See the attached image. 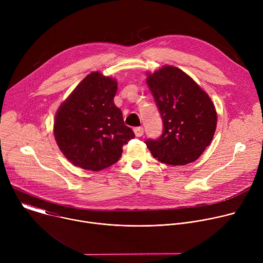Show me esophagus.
I'll list each match as a JSON object with an SVG mask.
<instances>
[{
    "mask_svg": "<svg viewBox=\"0 0 263 263\" xmlns=\"http://www.w3.org/2000/svg\"><path fill=\"white\" fill-rule=\"evenodd\" d=\"M134 134H135L137 137L142 136V134H143V128H142V127H136V128H134Z\"/></svg>",
    "mask_w": 263,
    "mask_h": 263,
    "instance_id": "esophagus-1",
    "label": "esophagus"
}]
</instances>
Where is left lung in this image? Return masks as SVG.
<instances>
[{
  "label": "left lung",
  "mask_w": 263,
  "mask_h": 263,
  "mask_svg": "<svg viewBox=\"0 0 263 263\" xmlns=\"http://www.w3.org/2000/svg\"><path fill=\"white\" fill-rule=\"evenodd\" d=\"M146 74L163 122L161 136L145 140L147 148L154 158L171 165L197 160L216 129V110L210 97L176 66L164 65Z\"/></svg>",
  "instance_id": "obj_1"
}]
</instances>
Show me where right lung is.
I'll return each instance as SVG.
<instances>
[{"label": "right lung", "mask_w": 263, "mask_h": 263, "mask_svg": "<svg viewBox=\"0 0 263 263\" xmlns=\"http://www.w3.org/2000/svg\"><path fill=\"white\" fill-rule=\"evenodd\" d=\"M116 79L92 71L59 106L54 121L56 142L74 166L98 172L119 161L123 145L134 138L114 102Z\"/></svg>", "instance_id": "add662e5"}]
</instances>
